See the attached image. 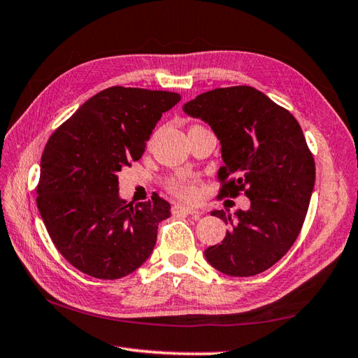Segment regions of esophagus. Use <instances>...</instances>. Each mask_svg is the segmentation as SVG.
Masks as SVG:
<instances>
[{
    "label": "esophagus",
    "mask_w": 358,
    "mask_h": 358,
    "mask_svg": "<svg viewBox=\"0 0 358 358\" xmlns=\"http://www.w3.org/2000/svg\"><path fill=\"white\" fill-rule=\"evenodd\" d=\"M172 212L173 213H182V215H192V217H198L199 212L192 209V207H187V206H182V204H176L172 207Z\"/></svg>",
    "instance_id": "1"
}]
</instances>
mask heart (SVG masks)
<instances>
[{"label":"heart","mask_w":358,"mask_h":358,"mask_svg":"<svg viewBox=\"0 0 358 358\" xmlns=\"http://www.w3.org/2000/svg\"><path fill=\"white\" fill-rule=\"evenodd\" d=\"M168 187L173 195L185 199H192L196 195V187L194 186V182H190L186 178H173L169 181Z\"/></svg>","instance_id":"heart-1"}]
</instances>
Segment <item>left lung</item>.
<instances>
[{
    "instance_id": "obj_1",
    "label": "left lung",
    "mask_w": 358,
    "mask_h": 358,
    "mask_svg": "<svg viewBox=\"0 0 358 358\" xmlns=\"http://www.w3.org/2000/svg\"><path fill=\"white\" fill-rule=\"evenodd\" d=\"M218 137L224 166L220 196L244 190L247 210H213L229 224L226 238L204 256L213 268L248 278L273 267L301 234L315 181L314 159L301 124L252 87L217 88L182 105Z\"/></svg>"
}]
</instances>
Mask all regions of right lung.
Returning a JSON list of instances; mask_svg holds the SVG:
<instances>
[{"instance_id": "right-lung-1", "label": "right lung", "mask_w": 358, "mask_h": 358, "mask_svg": "<svg viewBox=\"0 0 358 358\" xmlns=\"http://www.w3.org/2000/svg\"><path fill=\"white\" fill-rule=\"evenodd\" d=\"M180 99L169 91L106 88L48 138L38 209L57 250L88 276L120 279L151 256L171 204L157 194L128 204L117 173L140 160L157 122Z\"/></svg>"}]
</instances>
